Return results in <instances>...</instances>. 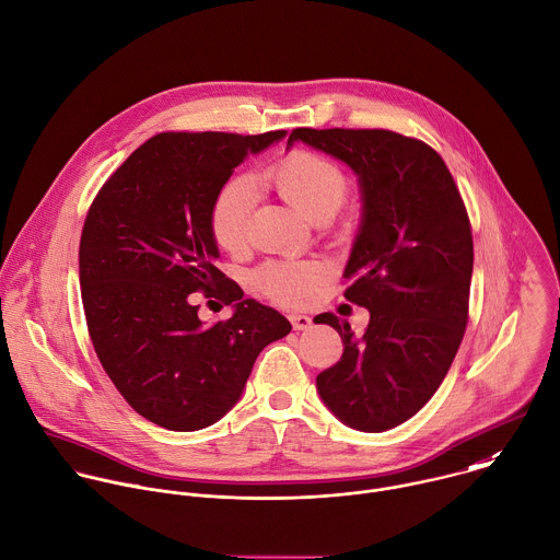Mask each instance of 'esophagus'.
Returning a JSON list of instances; mask_svg holds the SVG:
<instances>
[{
	"label": "esophagus",
	"mask_w": 560,
	"mask_h": 560,
	"mask_svg": "<svg viewBox=\"0 0 560 560\" xmlns=\"http://www.w3.org/2000/svg\"><path fill=\"white\" fill-rule=\"evenodd\" d=\"M290 323L296 331H305L312 327V318L305 316V314H290Z\"/></svg>",
	"instance_id": "34e87169"
}]
</instances>
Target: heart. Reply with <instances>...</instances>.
Here are the masks:
<instances>
[{
    "instance_id": "b5f03b06",
    "label": "heart",
    "mask_w": 560,
    "mask_h": 560,
    "mask_svg": "<svg viewBox=\"0 0 560 560\" xmlns=\"http://www.w3.org/2000/svg\"><path fill=\"white\" fill-rule=\"evenodd\" d=\"M264 176L299 213L314 222L334 218L349 196L345 172L312 152H292L270 165ZM253 207L255 183L248 176H235L218 191L209 218L218 246L237 250L246 242ZM327 277L329 264L323 259L268 261L255 272V283L272 301L305 305Z\"/></svg>"
}]
</instances>
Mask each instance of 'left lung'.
<instances>
[{
    "label": "left lung",
    "mask_w": 560,
    "mask_h": 560,
    "mask_svg": "<svg viewBox=\"0 0 560 560\" xmlns=\"http://www.w3.org/2000/svg\"><path fill=\"white\" fill-rule=\"evenodd\" d=\"M360 180L362 222L345 299L371 314L364 336L325 312L345 345L316 377L325 406L349 428L386 432L415 417L445 380L469 318L474 237L463 196L428 143L393 130L296 128Z\"/></svg>",
    "instance_id": "8db88e82"
}]
</instances>
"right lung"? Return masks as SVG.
I'll list each match as a JSON object with an SVG mask.
<instances>
[{
  "label": "right lung",
  "instance_id": "1",
  "mask_svg": "<svg viewBox=\"0 0 560 560\" xmlns=\"http://www.w3.org/2000/svg\"><path fill=\"white\" fill-rule=\"evenodd\" d=\"M283 137L154 135L91 202L78 253L89 336L130 408L165 430L220 421L240 401L261 349L292 329L277 310L242 299V288L215 268L209 222L233 170ZM194 291L233 304L234 316L202 324Z\"/></svg>",
  "mask_w": 560,
  "mask_h": 560
}]
</instances>
